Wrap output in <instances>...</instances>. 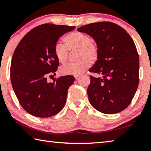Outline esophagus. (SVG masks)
Masks as SVG:
<instances>
[{
    "instance_id": "34e87169",
    "label": "esophagus",
    "mask_w": 151,
    "mask_h": 151,
    "mask_svg": "<svg viewBox=\"0 0 151 151\" xmlns=\"http://www.w3.org/2000/svg\"><path fill=\"white\" fill-rule=\"evenodd\" d=\"M79 77H80V76H75V78H76V79H78Z\"/></svg>"
}]
</instances>
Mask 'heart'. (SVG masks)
Wrapping results in <instances>:
<instances>
[{
    "instance_id": "heart-1",
    "label": "heart",
    "mask_w": 151,
    "mask_h": 151,
    "mask_svg": "<svg viewBox=\"0 0 151 151\" xmlns=\"http://www.w3.org/2000/svg\"><path fill=\"white\" fill-rule=\"evenodd\" d=\"M65 45L58 42L55 47V54L60 63L68 59V50H77V60L75 63H68L62 66L60 73L63 75H80L90 67L99 57V47L91 41L90 35L81 31L68 33L64 37Z\"/></svg>"
}]
</instances>
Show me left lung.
<instances>
[{"mask_svg":"<svg viewBox=\"0 0 151 151\" xmlns=\"http://www.w3.org/2000/svg\"><path fill=\"white\" fill-rule=\"evenodd\" d=\"M86 33L99 47V57L91 73L87 89L89 101L104 114H115L131 104L139 83V57L136 46L127 32L111 22H99L77 29Z\"/></svg>","mask_w":151,"mask_h":151,"instance_id":"1","label":"left lung"}]
</instances>
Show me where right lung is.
I'll list each match as a JSON object with an SVG mask.
<instances>
[{"label": "right lung", "instance_id": "obj_1", "mask_svg": "<svg viewBox=\"0 0 151 151\" xmlns=\"http://www.w3.org/2000/svg\"><path fill=\"white\" fill-rule=\"evenodd\" d=\"M74 29V26L41 24L30 30L14 50L11 65L12 86L20 105L33 116H52L65 106L75 77L60 76L48 83L47 76L55 75L59 65L55 54L58 39Z\"/></svg>", "mask_w": 151, "mask_h": 151}]
</instances>
